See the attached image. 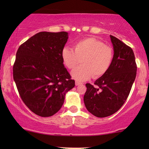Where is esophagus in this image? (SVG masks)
Masks as SVG:
<instances>
[{"label": "esophagus", "mask_w": 149, "mask_h": 149, "mask_svg": "<svg viewBox=\"0 0 149 149\" xmlns=\"http://www.w3.org/2000/svg\"><path fill=\"white\" fill-rule=\"evenodd\" d=\"M81 84H82V83H80V82H79V81H76V82H75V85H76V86H77V85H81Z\"/></svg>", "instance_id": "esophagus-1"}]
</instances>
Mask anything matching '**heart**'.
Masks as SVG:
<instances>
[{
    "label": "heart",
    "mask_w": 149,
    "mask_h": 149,
    "mask_svg": "<svg viewBox=\"0 0 149 149\" xmlns=\"http://www.w3.org/2000/svg\"><path fill=\"white\" fill-rule=\"evenodd\" d=\"M114 52L111 47L95 38H86L75 42L72 50L64 47L62 51L63 64L67 68L73 69L71 76L77 81H85L91 77L98 79L111 68Z\"/></svg>",
    "instance_id": "1"
}]
</instances>
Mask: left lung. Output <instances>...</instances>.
Listing matches in <instances>:
<instances>
[{"mask_svg":"<svg viewBox=\"0 0 149 149\" xmlns=\"http://www.w3.org/2000/svg\"><path fill=\"white\" fill-rule=\"evenodd\" d=\"M114 56L111 68L95 81L97 87L87 83L85 107L97 117H106L119 111L127 100L135 81L137 66L132 49L110 35Z\"/></svg>","mask_w":149,"mask_h":149,"instance_id":"8db88e82","label":"left lung"}]
</instances>
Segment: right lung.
I'll list each match as a JSON object with an SVG mask.
<instances>
[{"label": "right lung", "instance_id": "right-lung-1", "mask_svg": "<svg viewBox=\"0 0 149 149\" xmlns=\"http://www.w3.org/2000/svg\"><path fill=\"white\" fill-rule=\"evenodd\" d=\"M68 32H40L19 46L13 79L24 103L34 114L51 117L62 107L75 82L63 64Z\"/></svg>", "mask_w": 149, "mask_h": 149}]
</instances>
